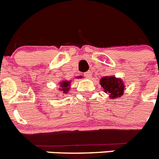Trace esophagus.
Segmentation results:
<instances>
[{"instance_id":"esophagus-1","label":"esophagus","mask_w":159,"mask_h":159,"mask_svg":"<svg viewBox=\"0 0 159 159\" xmlns=\"http://www.w3.org/2000/svg\"><path fill=\"white\" fill-rule=\"evenodd\" d=\"M84 76H85L86 77H87V78H90V72H86V73H84Z\"/></svg>"}]
</instances>
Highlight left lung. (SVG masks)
Segmentation results:
<instances>
[{
	"label": "left lung",
	"instance_id": "8db88e82",
	"mask_svg": "<svg viewBox=\"0 0 159 159\" xmlns=\"http://www.w3.org/2000/svg\"><path fill=\"white\" fill-rule=\"evenodd\" d=\"M99 83L105 93L108 94L109 97L112 99L120 97L125 93V85L121 78L115 76H107L101 78Z\"/></svg>",
	"mask_w": 159,
	"mask_h": 159
}]
</instances>
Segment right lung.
<instances>
[{
  "mask_svg": "<svg viewBox=\"0 0 159 159\" xmlns=\"http://www.w3.org/2000/svg\"><path fill=\"white\" fill-rule=\"evenodd\" d=\"M77 78H82V76H78ZM72 81H68V80H62L61 82L59 84V90H61V93L63 94H67L68 92L70 90V84Z\"/></svg>",
  "mask_w": 159,
  "mask_h": 159,
  "instance_id": "add662e5",
  "label": "right lung"
}]
</instances>
